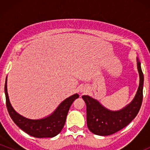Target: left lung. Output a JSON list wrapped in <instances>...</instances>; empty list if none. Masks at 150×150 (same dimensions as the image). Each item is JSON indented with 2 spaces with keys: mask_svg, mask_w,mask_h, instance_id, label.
Listing matches in <instances>:
<instances>
[{
  "mask_svg": "<svg viewBox=\"0 0 150 150\" xmlns=\"http://www.w3.org/2000/svg\"><path fill=\"white\" fill-rule=\"evenodd\" d=\"M137 61L140 85L133 100L123 109L117 111H110L93 98L86 95L82 97L87 106V127L95 135H112L128 125L138 113L143 98L144 75L141 69L140 62L138 59Z\"/></svg>",
  "mask_w": 150,
  "mask_h": 150,
  "instance_id": "left-lung-1",
  "label": "left lung"
}]
</instances>
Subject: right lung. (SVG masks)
Returning <instances> with one entry per match:
<instances>
[{
    "label": "right lung",
    "mask_w": 150,
    "mask_h": 150,
    "mask_svg": "<svg viewBox=\"0 0 150 150\" xmlns=\"http://www.w3.org/2000/svg\"><path fill=\"white\" fill-rule=\"evenodd\" d=\"M5 94L8 111L14 123L26 133L38 138L53 137L60 133L65 125L70 106L79 97L77 94L72 95L65 99L49 116L42 119L32 120L22 116L13 109L7 92V78L5 83Z\"/></svg>",
    "instance_id": "add662e5"
}]
</instances>
